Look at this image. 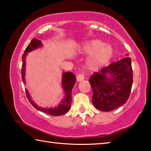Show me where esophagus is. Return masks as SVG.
Listing matches in <instances>:
<instances>
[{
	"instance_id": "1",
	"label": "esophagus",
	"mask_w": 151,
	"mask_h": 151,
	"mask_svg": "<svg viewBox=\"0 0 151 151\" xmlns=\"http://www.w3.org/2000/svg\"><path fill=\"white\" fill-rule=\"evenodd\" d=\"M84 79H85V76H84V75H83L82 73H79L78 74V75L76 76V80H77L78 82L83 81Z\"/></svg>"
}]
</instances>
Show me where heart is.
Wrapping results in <instances>:
<instances>
[{
	"mask_svg": "<svg viewBox=\"0 0 151 151\" xmlns=\"http://www.w3.org/2000/svg\"><path fill=\"white\" fill-rule=\"evenodd\" d=\"M81 52L90 55L86 64L89 69L96 70L104 66L111 59L113 56V48L110 45L105 44L99 39L88 42L81 48Z\"/></svg>",
	"mask_w": 151,
	"mask_h": 151,
	"instance_id": "1",
	"label": "heart"
}]
</instances>
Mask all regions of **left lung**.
<instances>
[{
  "label": "left lung",
  "instance_id": "1",
  "mask_svg": "<svg viewBox=\"0 0 151 151\" xmlns=\"http://www.w3.org/2000/svg\"><path fill=\"white\" fill-rule=\"evenodd\" d=\"M133 78L131 58L112 63L89 78L93 88V104L99 111L108 112L125 104L131 93Z\"/></svg>",
  "mask_w": 151,
  "mask_h": 151
}]
</instances>
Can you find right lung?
I'll use <instances>...</instances> for the list:
<instances>
[{"label":"right lung","instance_id":"add662e5","mask_svg":"<svg viewBox=\"0 0 151 151\" xmlns=\"http://www.w3.org/2000/svg\"><path fill=\"white\" fill-rule=\"evenodd\" d=\"M42 47V43L40 40H37L36 39H33L31 41H30V44L28 45L26 49L24 50V53L22 55V68H21V76H22V80L24 84H25V58L27 55V52H29L30 51H32L37 48ZM76 76L73 73L68 72V73H63L62 76V85L63 88L64 89V92H65V98L63 100L60 102V103L57 105V106L54 107V108H41L40 106H38L34 102L31 100L30 96L29 94V91L27 89H25L26 91V94L28 99H29L30 104L35 107V109L39 110V111H42L45 113L50 114L52 116H60L63 115L66 113L70 109L71 106V102H72V96H71V93H72V89L73 88L74 85H75L76 82Z\"/></svg>","mask_w":151,"mask_h":151}]
</instances>
